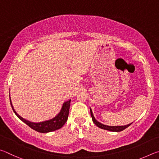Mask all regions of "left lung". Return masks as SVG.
<instances>
[{"label":"left lung","mask_w":159,"mask_h":159,"mask_svg":"<svg viewBox=\"0 0 159 159\" xmlns=\"http://www.w3.org/2000/svg\"><path fill=\"white\" fill-rule=\"evenodd\" d=\"M90 114H91V117H92V119H93V123H95V124L99 127V128H102V129H104V130H109V131H112V132H120V131H122L123 130H125V128H127L128 126H130L132 123H130V124H128V125H117V126H111V125H104V124H102L100 122H99L98 120H97L95 119V116H94V115L93 114V111L92 109H90Z\"/></svg>","instance_id":"left-lung-1"}]
</instances>
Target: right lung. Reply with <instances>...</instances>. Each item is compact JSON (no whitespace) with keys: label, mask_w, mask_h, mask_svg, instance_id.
I'll list each match as a JSON object with an SVG mask.
<instances>
[{"label":"right lung","mask_w":159,"mask_h":159,"mask_svg":"<svg viewBox=\"0 0 159 159\" xmlns=\"http://www.w3.org/2000/svg\"><path fill=\"white\" fill-rule=\"evenodd\" d=\"M71 99H69V100L64 102L60 112H59L54 118H51V119H49V120H44V121H42V122L35 123V122H31L30 120H26L25 118H22L21 116H20L17 112H16L14 107L12 106L11 99H10V104H11L12 110L15 114V115L20 118L21 121H23L24 123H26V125H29V127L33 129V130L42 133H50V132L57 130L58 129L61 128L64 124H65L67 119H68L69 107H70V104H71Z\"/></svg>","instance_id":"add662e5"}]
</instances>
